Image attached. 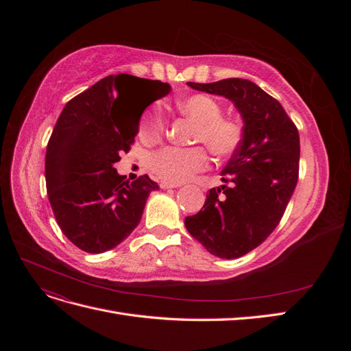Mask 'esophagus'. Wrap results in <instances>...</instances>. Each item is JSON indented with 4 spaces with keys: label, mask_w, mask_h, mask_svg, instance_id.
<instances>
[{
    "label": "esophagus",
    "mask_w": 351,
    "mask_h": 351,
    "mask_svg": "<svg viewBox=\"0 0 351 351\" xmlns=\"http://www.w3.org/2000/svg\"><path fill=\"white\" fill-rule=\"evenodd\" d=\"M159 187L164 189V190H167V189H177V187H178V184L168 183V182H161V183H159Z\"/></svg>",
    "instance_id": "34e87169"
}]
</instances>
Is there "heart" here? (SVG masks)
Masks as SVG:
<instances>
[{
	"label": "heart",
	"mask_w": 351,
	"mask_h": 351,
	"mask_svg": "<svg viewBox=\"0 0 351 351\" xmlns=\"http://www.w3.org/2000/svg\"><path fill=\"white\" fill-rule=\"evenodd\" d=\"M177 110L196 123L193 141L205 143L218 158L230 156L243 141V124L232 117H224L221 104L205 93H193L178 98ZM162 110L154 107L146 112L141 125V134L147 141H155L165 132ZM208 165V155L204 147L168 146L156 151L147 159V167L159 178L168 183H183L196 171Z\"/></svg>",
	"instance_id": "obj_1"
}]
</instances>
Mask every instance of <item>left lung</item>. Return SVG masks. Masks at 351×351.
<instances>
[{"label":"left lung","mask_w":351,"mask_h":351,"mask_svg":"<svg viewBox=\"0 0 351 351\" xmlns=\"http://www.w3.org/2000/svg\"><path fill=\"white\" fill-rule=\"evenodd\" d=\"M230 99L243 120V141L221 171V187L210 189L205 205L187 217V231L222 259L258 247L278 226L299 177L300 139L282 105L246 79L187 83Z\"/></svg>","instance_id":"8db88e82"}]
</instances>
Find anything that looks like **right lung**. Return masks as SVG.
Returning <instances> with one entry per match:
<instances>
[{
    "label": "right lung",
    "mask_w": 351,
    "mask_h": 351,
    "mask_svg": "<svg viewBox=\"0 0 351 351\" xmlns=\"http://www.w3.org/2000/svg\"><path fill=\"white\" fill-rule=\"evenodd\" d=\"M141 84L150 101L137 114L126 112L125 88ZM171 86L159 80L115 74L97 82L66 104L47 146V192L64 236L88 253H104L130 236L141 222L147 196L159 186L147 176L124 182L114 164L129 152L143 111Z\"/></svg>",
    "instance_id": "right-lung-1"
}]
</instances>
